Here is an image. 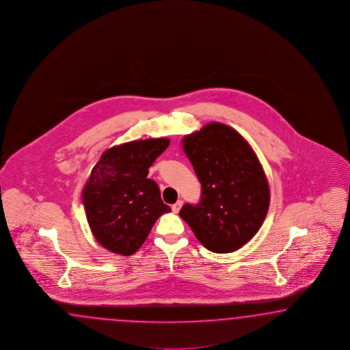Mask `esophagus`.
Masks as SVG:
<instances>
[{"label": "esophagus", "instance_id": "1", "mask_svg": "<svg viewBox=\"0 0 350 350\" xmlns=\"http://www.w3.org/2000/svg\"><path fill=\"white\" fill-rule=\"evenodd\" d=\"M181 206H183V202H181V200H178L175 204H172V206H171V208H172V212H174V213H178Z\"/></svg>", "mask_w": 350, "mask_h": 350}]
</instances>
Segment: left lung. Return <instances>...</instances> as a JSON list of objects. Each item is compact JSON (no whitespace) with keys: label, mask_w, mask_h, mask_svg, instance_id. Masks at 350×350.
I'll return each mask as SVG.
<instances>
[{"label":"left lung","mask_w":350,"mask_h":350,"mask_svg":"<svg viewBox=\"0 0 350 350\" xmlns=\"http://www.w3.org/2000/svg\"><path fill=\"white\" fill-rule=\"evenodd\" d=\"M184 152L202 184L200 202L180 217L213 252L239 250L259 231L269 208V184L259 159L239 132L209 123L185 135Z\"/></svg>","instance_id":"left-lung-1"}]
</instances>
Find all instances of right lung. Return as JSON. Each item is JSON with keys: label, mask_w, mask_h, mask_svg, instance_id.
Returning a JSON list of instances; mask_svg holds the SVG:
<instances>
[{"label": "right lung", "mask_w": 350, "mask_h": 350, "mask_svg": "<svg viewBox=\"0 0 350 350\" xmlns=\"http://www.w3.org/2000/svg\"><path fill=\"white\" fill-rule=\"evenodd\" d=\"M170 144L167 138L114 146L101 154L82 190L91 232L103 247L129 256L146 241L157 218L170 212L148 169Z\"/></svg>", "instance_id": "add662e5"}]
</instances>
